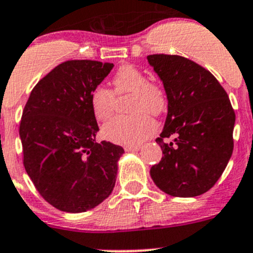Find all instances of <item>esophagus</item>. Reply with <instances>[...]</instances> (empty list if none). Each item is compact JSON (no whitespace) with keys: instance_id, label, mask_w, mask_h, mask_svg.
Masks as SVG:
<instances>
[{"instance_id":"esophagus-1","label":"esophagus","mask_w":253,"mask_h":253,"mask_svg":"<svg viewBox=\"0 0 253 253\" xmlns=\"http://www.w3.org/2000/svg\"><path fill=\"white\" fill-rule=\"evenodd\" d=\"M141 148H142L141 145H127V147H125V150H126L127 153H134V152H138Z\"/></svg>"}]
</instances>
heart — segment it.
<instances>
[{"mask_svg":"<svg viewBox=\"0 0 253 253\" xmlns=\"http://www.w3.org/2000/svg\"><path fill=\"white\" fill-rule=\"evenodd\" d=\"M112 83L115 93L132 94L129 110L131 116H117L103 127V134L108 141L121 145H138L154 133L157 128L150 114L158 115L165 109L167 99L160 86L150 83L144 72L133 66L125 65L119 68ZM115 93L106 86L99 85L93 89L90 106L94 116L99 121H105L111 116L115 106Z\"/></svg>","mask_w":253,"mask_h":253,"instance_id":"1","label":"heart"}]
</instances>
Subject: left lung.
<instances>
[{"mask_svg": "<svg viewBox=\"0 0 253 253\" xmlns=\"http://www.w3.org/2000/svg\"><path fill=\"white\" fill-rule=\"evenodd\" d=\"M147 58L168 99L164 128L155 139L163 157L150 176L167 195L196 197L215 185L230 160L235 112L223 86L202 66L177 55Z\"/></svg>", "mask_w": 253, "mask_h": 253, "instance_id": "obj_1", "label": "left lung"}]
</instances>
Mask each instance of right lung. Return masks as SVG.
Here are the masks:
<instances>
[{
  "mask_svg": "<svg viewBox=\"0 0 253 253\" xmlns=\"http://www.w3.org/2000/svg\"><path fill=\"white\" fill-rule=\"evenodd\" d=\"M114 65L90 60L61 63L30 93L19 126L24 168L46 202L82 213L111 195L124 148L95 142L94 88Z\"/></svg>",
  "mask_w": 253,
  "mask_h": 253,
  "instance_id": "obj_1",
  "label": "right lung"
}]
</instances>
